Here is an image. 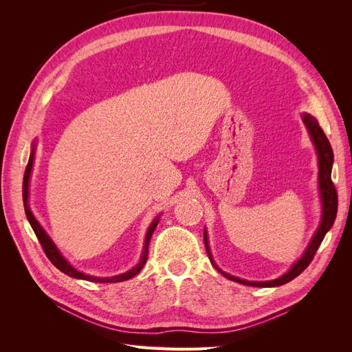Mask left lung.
<instances>
[{
  "instance_id": "8db88e82",
  "label": "left lung",
  "mask_w": 352,
  "mask_h": 352,
  "mask_svg": "<svg viewBox=\"0 0 352 352\" xmlns=\"http://www.w3.org/2000/svg\"><path fill=\"white\" fill-rule=\"evenodd\" d=\"M302 120H304L305 127L308 129V133H310V136H311V141L316 146V151H317V155H318V190H320V198H322V221H320V225H318V229L316 230L311 242L308 243V247H307L305 252L302 254V257L292 265L291 270L285 273L283 276H280V278L274 279V280H269V282L243 280V279L235 278V276L228 274L223 270H220L216 265L214 260H212V257H211V252H210V248H208V236H207V232L204 230V242H206V250H207V254H208V258H210L211 264L214 265V267L229 280H235V282L242 283V285L260 286V287L280 286V285L291 282L292 279L296 278L298 274H301L308 267V264L311 263L314 254L317 252L322 241L324 239V235L327 233V230L333 226V221L336 219V212H338V194H336V188L332 182V166H333L332 146H330V142L326 138L323 129L320 126H318V122L314 119L313 116L304 113Z\"/></svg>"
}]
</instances>
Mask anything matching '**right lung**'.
<instances>
[{
    "label": "right lung",
    "mask_w": 352,
    "mask_h": 352,
    "mask_svg": "<svg viewBox=\"0 0 352 352\" xmlns=\"http://www.w3.org/2000/svg\"><path fill=\"white\" fill-rule=\"evenodd\" d=\"M34 155H35V145L34 148H32V153H30V157H29V162H28V166H26V170H25V176H23V206H25V212H26V217L30 223L32 229H34L35 235L39 241V243L42 245V250H44L45 255L48 257V260L56 265V267L63 272L65 274L70 276V278H74V279H83V280H89V282H97V283H113V282H123V280H127L133 278V276H136L138 273H140L142 270V267L146 263V258H148V245H150V241H151V236L153 233L158 225V220L160 217H155L154 221L150 225V228H148V232H146V236H145V243H144V250H142V255H141V260L140 263H138L133 269L127 270L126 273H122L119 276H113V278H95V276H89V274H85L79 270H76L74 267H72L70 263L63 257L61 252L57 250V247L54 245V242H52V239L47 235V232L42 229V226L39 225V221L35 219V216L32 214V211L29 208V204H28V198H29V179H30V172H32V166H34Z\"/></svg>",
    "instance_id": "obj_1"
}]
</instances>
